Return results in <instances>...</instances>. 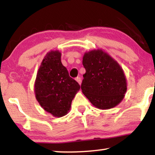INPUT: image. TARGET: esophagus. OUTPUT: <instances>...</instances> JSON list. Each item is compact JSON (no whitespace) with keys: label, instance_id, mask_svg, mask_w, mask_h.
<instances>
[{"label":"esophagus","instance_id":"esophagus-1","mask_svg":"<svg viewBox=\"0 0 155 155\" xmlns=\"http://www.w3.org/2000/svg\"><path fill=\"white\" fill-rule=\"evenodd\" d=\"M76 81L78 82V83H79L80 85H81V79L80 77H76Z\"/></svg>","mask_w":155,"mask_h":155}]
</instances>
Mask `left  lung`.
I'll list each match as a JSON object with an SVG mask.
<instances>
[{"label":"left lung","instance_id":"1","mask_svg":"<svg viewBox=\"0 0 155 155\" xmlns=\"http://www.w3.org/2000/svg\"><path fill=\"white\" fill-rule=\"evenodd\" d=\"M82 64L86 73L81 89L90 102L100 109L118 105L127 89L126 77L119 64L101 49L86 52Z\"/></svg>","mask_w":155,"mask_h":155}]
</instances>
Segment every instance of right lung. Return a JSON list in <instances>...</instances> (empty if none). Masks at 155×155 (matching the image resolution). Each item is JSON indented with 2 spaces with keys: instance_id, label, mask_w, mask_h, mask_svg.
Masks as SVG:
<instances>
[{
  "instance_id": "right-lung-1",
  "label": "right lung",
  "mask_w": 155,
  "mask_h": 155,
  "mask_svg": "<svg viewBox=\"0 0 155 155\" xmlns=\"http://www.w3.org/2000/svg\"><path fill=\"white\" fill-rule=\"evenodd\" d=\"M58 51H51L43 59L36 75L34 91L39 104L54 117H61L71 108V101L80 89L69 76L61 61Z\"/></svg>"
}]
</instances>
